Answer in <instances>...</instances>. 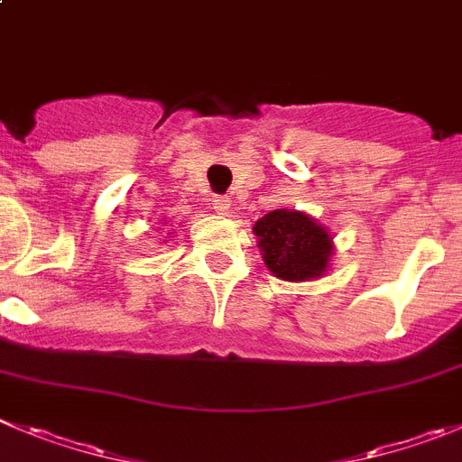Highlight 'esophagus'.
<instances>
[{"mask_svg":"<svg viewBox=\"0 0 462 462\" xmlns=\"http://www.w3.org/2000/svg\"><path fill=\"white\" fill-rule=\"evenodd\" d=\"M228 208H231V201H228V197H215L213 199V210L219 215H226Z\"/></svg>","mask_w":462,"mask_h":462,"instance_id":"obj_1","label":"esophagus"}]
</instances>
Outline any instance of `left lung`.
<instances>
[{
    "mask_svg": "<svg viewBox=\"0 0 462 462\" xmlns=\"http://www.w3.org/2000/svg\"><path fill=\"white\" fill-rule=\"evenodd\" d=\"M263 261L274 277L307 282L320 277L332 256V238L320 224L295 210H273L254 224Z\"/></svg>",
    "mask_w": 462,
    "mask_h": 462,
    "instance_id": "left-lung-1",
    "label": "left lung"
}]
</instances>
